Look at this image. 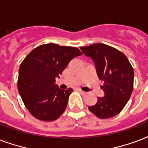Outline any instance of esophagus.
<instances>
[{
	"label": "esophagus",
	"mask_w": 148,
	"mask_h": 148,
	"mask_svg": "<svg viewBox=\"0 0 148 148\" xmlns=\"http://www.w3.org/2000/svg\"><path fill=\"white\" fill-rule=\"evenodd\" d=\"M78 91H79V92H81V93H82V94H83V95H85V94H86V92H84V91H82V90H81V89H78Z\"/></svg>",
	"instance_id": "esophagus-1"
}]
</instances>
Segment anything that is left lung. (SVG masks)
<instances>
[{
	"mask_svg": "<svg viewBox=\"0 0 148 148\" xmlns=\"http://www.w3.org/2000/svg\"><path fill=\"white\" fill-rule=\"evenodd\" d=\"M92 58L98 76L103 80L105 97H98L89 110L100 119H108L120 113L130 99L134 89V73L127 56L113 47L102 43L80 48Z\"/></svg>",
	"mask_w": 148,
	"mask_h": 148,
	"instance_id": "8db88e82",
	"label": "left lung"
}]
</instances>
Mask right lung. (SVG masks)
I'll return each instance as SVG.
<instances>
[{
  "instance_id": "add662e5",
  "label": "right lung",
  "mask_w": 148,
  "mask_h": 148,
  "mask_svg": "<svg viewBox=\"0 0 148 148\" xmlns=\"http://www.w3.org/2000/svg\"><path fill=\"white\" fill-rule=\"evenodd\" d=\"M81 55L76 47L49 43L36 47L25 57L19 68L18 89L34 117L53 121L64 113L73 89H59L56 78L73 58Z\"/></svg>"
}]
</instances>
